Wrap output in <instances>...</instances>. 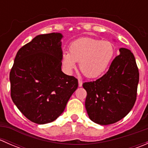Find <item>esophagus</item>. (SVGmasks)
Instances as JSON below:
<instances>
[{
	"instance_id": "esophagus-1",
	"label": "esophagus",
	"mask_w": 148,
	"mask_h": 148,
	"mask_svg": "<svg viewBox=\"0 0 148 148\" xmlns=\"http://www.w3.org/2000/svg\"><path fill=\"white\" fill-rule=\"evenodd\" d=\"M78 83H79V87H81V86H82V84H83V82H82V80L79 79V80H78Z\"/></svg>"
}]
</instances>
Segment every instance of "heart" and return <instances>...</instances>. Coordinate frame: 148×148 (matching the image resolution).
<instances>
[{
  "label": "heart",
  "mask_w": 148,
  "mask_h": 148,
  "mask_svg": "<svg viewBox=\"0 0 148 148\" xmlns=\"http://www.w3.org/2000/svg\"><path fill=\"white\" fill-rule=\"evenodd\" d=\"M114 54V46L108 41L92 38H80L71 43L69 52L62 56V64L66 73L70 74L79 69L88 78H96L104 74Z\"/></svg>",
  "instance_id": "1"
}]
</instances>
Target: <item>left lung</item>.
<instances>
[{"mask_svg": "<svg viewBox=\"0 0 148 148\" xmlns=\"http://www.w3.org/2000/svg\"><path fill=\"white\" fill-rule=\"evenodd\" d=\"M104 75L85 82V107L91 120L101 125L115 123L130 112L136 101L139 71L130 50L120 48Z\"/></svg>", "mask_w": 148, "mask_h": 148, "instance_id": "1", "label": "left lung"}]
</instances>
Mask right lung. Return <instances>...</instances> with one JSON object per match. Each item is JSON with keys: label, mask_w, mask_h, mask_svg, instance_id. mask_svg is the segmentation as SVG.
I'll use <instances>...</instances> for the list:
<instances>
[{"label": "right lung", "mask_w": 148, "mask_h": 148, "mask_svg": "<svg viewBox=\"0 0 148 148\" xmlns=\"http://www.w3.org/2000/svg\"><path fill=\"white\" fill-rule=\"evenodd\" d=\"M60 33L36 36L17 52L10 72V95L31 122L49 123L64 111L78 80L62 71Z\"/></svg>", "instance_id": "right-lung-1"}]
</instances>
